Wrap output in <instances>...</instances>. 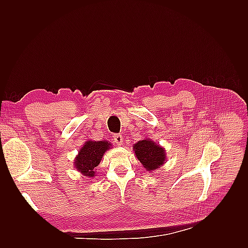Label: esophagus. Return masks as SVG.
Returning a JSON list of instances; mask_svg holds the SVG:
<instances>
[{"mask_svg": "<svg viewBox=\"0 0 248 248\" xmlns=\"http://www.w3.org/2000/svg\"><path fill=\"white\" fill-rule=\"evenodd\" d=\"M112 139H114V141L118 146H121L123 144V137L121 136V134H115Z\"/></svg>", "mask_w": 248, "mask_h": 248, "instance_id": "1", "label": "esophagus"}]
</instances>
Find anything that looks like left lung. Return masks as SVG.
Segmentation results:
<instances>
[{"label":"left lung","instance_id":"1","mask_svg":"<svg viewBox=\"0 0 248 248\" xmlns=\"http://www.w3.org/2000/svg\"><path fill=\"white\" fill-rule=\"evenodd\" d=\"M134 155L147 171H153L163 166L167 160L166 150L151 139L139 140L133 145Z\"/></svg>","mask_w":248,"mask_h":248}]
</instances>
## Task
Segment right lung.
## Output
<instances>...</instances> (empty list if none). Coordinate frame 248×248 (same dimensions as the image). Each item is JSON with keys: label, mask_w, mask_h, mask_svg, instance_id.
Returning a JSON list of instances; mask_svg holds the SVG:
<instances>
[{"label": "right lung", "mask_w": 248, "mask_h": 248, "mask_svg": "<svg viewBox=\"0 0 248 248\" xmlns=\"http://www.w3.org/2000/svg\"><path fill=\"white\" fill-rule=\"evenodd\" d=\"M111 147L108 140H89L78 150V154L74 158L73 167L81 175L88 178H94L95 168L102 160V157Z\"/></svg>", "instance_id": "right-lung-1"}]
</instances>
